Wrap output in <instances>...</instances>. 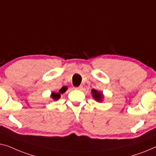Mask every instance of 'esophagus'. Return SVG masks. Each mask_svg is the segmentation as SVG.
<instances>
[{
  "label": "esophagus",
  "instance_id": "1",
  "mask_svg": "<svg viewBox=\"0 0 156 156\" xmlns=\"http://www.w3.org/2000/svg\"><path fill=\"white\" fill-rule=\"evenodd\" d=\"M74 89L76 90H81L83 89V86H79V87H74Z\"/></svg>",
  "mask_w": 156,
  "mask_h": 156
}]
</instances>
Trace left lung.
Listing matches in <instances>:
<instances>
[{
  "mask_svg": "<svg viewBox=\"0 0 156 156\" xmlns=\"http://www.w3.org/2000/svg\"><path fill=\"white\" fill-rule=\"evenodd\" d=\"M92 95L95 100L98 102H101L103 100L104 95L101 92H99L96 90H92Z\"/></svg>",
  "mask_w": 156,
  "mask_h": 156,
  "instance_id": "obj_1",
  "label": "left lung"
}]
</instances>
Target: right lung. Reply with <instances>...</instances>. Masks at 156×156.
Returning <instances> with one entry per match:
<instances>
[{"instance_id":"1","label":"right lung","mask_w":156,"mask_h":156,"mask_svg":"<svg viewBox=\"0 0 156 156\" xmlns=\"http://www.w3.org/2000/svg\"><path fill=\"white\" fill-rule=\"evenodd\" d=\"M66 90H67L66 87H62L61 89L59 90V92H52V94H51V97H52L55 101H57V99H59L60 98V97H61V94L64 93L66 91Z\"/></svg>"}]
</instances>
